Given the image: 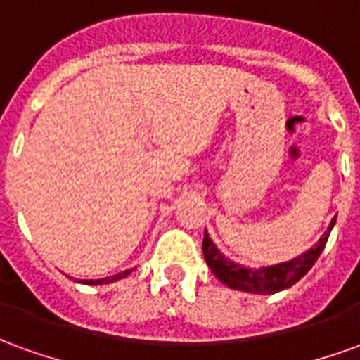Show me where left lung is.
<instances>
[{
	"label": "left lung",
	"instance_id": "left-lung-1",
	"mask_svg": "<svg viewBox=\"0 0 360 360\" xmlns=\"http://www.w3.org/2000/svg\"><path fill=\"white\" fill-rule=\"evenodd\" d=\"M335 226V218L330 221V226L326 229V233L318 239L314 247H310L307 252H302L301 257H295L293 260H287V262H279L274 266H262L258 270L252 268H245L241 264H235L233 260L226 258L219 249L214 245L210 239L208 231H204V241H202V252L206 264L214 271V276L226 283L231 289L237 291H245V293H257V295H271L283 291L287 287L295 285L299 279L307 274V271L314 266L318 257L322 255L328 237L332 227Z\"/></svg>",
	"mask_w": 360,
	"mask_h": 360
}]
</instances>
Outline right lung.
I'll use <instances>...</instances> for the list:
<instances>
[{
	"instance_id": "right-lung-1",
	"label": "right lung",
	"mask_w": 360,
	"mask_h": 360,
	"mask_svg": "<svg viewBox=\"0 0 360 360\" xmlns=\"http://www.w3.org/2000/svg\"><path fill=\"white\" fill-rule=\"evenodd\" d=\"M131 274V270L121 271V274H115V276H110V278H102V279H81V283H86V285H103V283H113L117 279L127 278Z\"/></svg>"
}]
</instances>
